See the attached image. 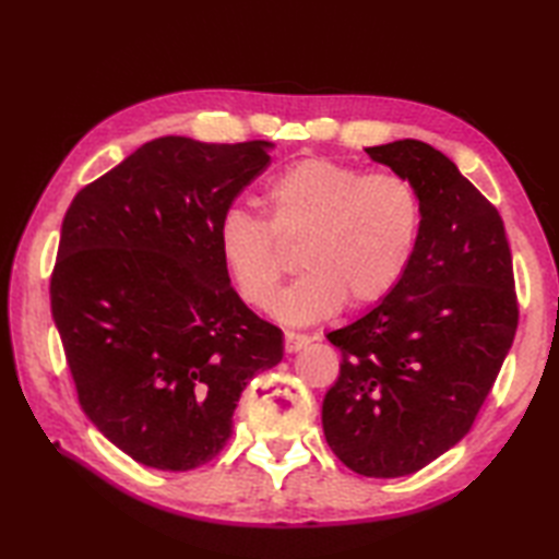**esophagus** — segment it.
I'll use <instances>...</instances> for the list:
<instances>
[{"label": "esophagus", "instance_id": "34e87169", "mask_svg": "<svg viewBox=\"0 0 559 559\" xmlns=\"http://www.w3.org/2000/svg\"><path fill=\"white\" fill-rule=\"evenodd\" d=\"M310 341H312V336L298 334V331H286V350H288V353H298V350L305 348Z\"/></svg>", "mask_w": 559, "mask_h": 559}]
</instances>
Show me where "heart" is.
Here are the masks:
<instances>
[{
	"label": "heart",
	"mask_w": 559,
	"mask_h": 559,
	"mask_svg": "<svg viewBox=\"0 0 559 559\" xmlns=\"http://www.w3.org/2000/svg\"><path fill=\"white\" fill-rule=\"evenodd\" d=\"M269 221L228 206L216 225V252L235 293L269 307L288 269L278 242L300 240L302 276L273 310L293 324L319 322L343 305L370 307L394 293L418 252L425 201L403 173H370L334 158H302L266 187Z\"/></svg>",
	"instance_id": "1"
}]
</instances>
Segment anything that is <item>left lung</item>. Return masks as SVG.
I'll return each instance as SVG.
<instances>
[{"mask_svg": "<svg viewBox=\"0 0 559 559\" xmlns=\"http://www.w3.org/2000/svg\"><path fill=\"white\" fill-rule=\"evenodd\" d=\"M367 153L418 185L425 221L401 286L326 334L343 362L322 425L350 471L399 478L471 430L512 348L519 302L500 211L442 151L403 139Z\"/></svg>", "mask_w": 559, "mask_h": 559, "instance_id": "1", "label": "left lung"}]
</instances>
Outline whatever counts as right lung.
<instances>
[{
	"label": "right lung",
	"mask_w": 559,
	"mask_h": 559,
	"mask_svg": "<svg viewBox=\"0 0 559 559\" xmlns=\"http://www.w3.org/2000/svg\"><path fill=\"white\" fill-rule=\"evenodd\" d=\"M271 144L160 136L67 209L50 307L83 413L151 468L204 466L233 435L283 331L230 286L216 225L269 168Z\"/></svg>",
	"instance_id": "obj_1"
}]
</instances>
